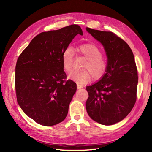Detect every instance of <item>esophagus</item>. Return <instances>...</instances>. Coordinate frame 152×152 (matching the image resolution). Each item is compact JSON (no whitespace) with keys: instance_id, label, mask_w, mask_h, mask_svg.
Instances as JSON below:
<instances>
[{"instance_id":"esophagus-1","label":"esophagus","mask_w":152,"mask_h":152,"mask_svg":"<svg viewBox=\"0 0 152 152\" xmlns=\"http://www.w3.org/2000/svg\"><path fill=\"white\" fill-rule=\"evenodd\" d=\"M82 88H83V86L82 85H80V84H77V89H82Z\"/></svg>"}]
</instances>
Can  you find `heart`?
<instances>
[{
	"label": "heart",
	"instance_id": "obj_1",
	"mask_svg": "<svg viewBox=\"0 0 152 152\" xmlns=\"http://www.w3.org/2000/svg\"><path fill=\"white\" fill-rule=\"evenodd\" d=\"M78 52L84 56L87 62L83 71H72L69 75V78L80 84H85L93 78L96 80L101 79L105 75L108 69V61L102 57L101 49L93 44H83L77 48ZM74 50L68 47L62 55V64L64 70L69 72L72 69L74 59Z\"/></svg>",
	"mask_w": 152,
	"mask_h": 152
}]
</instances>
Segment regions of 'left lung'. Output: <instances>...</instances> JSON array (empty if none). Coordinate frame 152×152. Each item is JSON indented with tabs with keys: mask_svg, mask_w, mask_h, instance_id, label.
Listing matches in <instances>:
<instances>
[{
	"mask_svg": "<svg viewBox=\"0 0 152 152\" xmlns=\"http://www.w3.org/2000/svg\"><path fill=\"white\" fill-rule=\"evenodd\" d=\"M86 30L104 46L108 64L101 80L86 87L87 112L99 124L111 125L124 119L136 102L138 72L134 55L129 45L112 32Z\"/></svg>",
	"mask_w": 152,
	"mask_h": 152,
	"instance_id": "left-lung-1",
	"label": "left lung"
}]
</instances>
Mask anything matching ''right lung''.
Returning <instances> with one entry per match:
<instances>
[{
    "instance_id": "obj_1",
    "label": "right lung",
    "mask_w": 152,
    "mask_h": 152,
    "mask_svg": "<svg viewBox=\"0 0 152 152\" xmlns=\"http://www.w3.org/2000/svg\"><path fill=\"white\" fill-rule=\"evenodd\" d=\"M81 27L71 25L37 35L19 56L15 88L22 110L37 124L51 126L66 117L76 83L66 79L62 55Z\"/></svg>"
}]
</instances>
